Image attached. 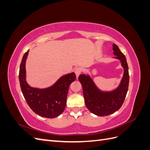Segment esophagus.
Returning a JSON list of instances; mask_svg holds the SVG:
<instances>
[{
    "label": "esophagus",
    "mask_w": 150,
    "mask_h": 150,
    "mask_svg": "<svg viewBox=\"0 0 150 150\" xmlns=\"http://www.w3.org/2000/svg\"><path fill=\"white\" fill-rule=\"evenodd\" d=\"M74 72H75V74H76V75L77 78H78L79 76V75L81 74V68H79V67L76 68L75 70H74Z\"/></svg>",
    "instance_id": "obj_1"
}]
</instances>
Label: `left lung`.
<instances>
[{
    "instance_id": "obj_1",
    "label": "left lung",
    "mask_w": 150,
    "mask_h": 150,
    "mask_svg": "<svg viewBox=\"0 0 150 150\" xmlns=\"http://www.w3.org/2000/svg\"><path fill=\"white\" fill-rule=\"evenodd\" d=\"M113 58L118 59L124 73L117 87L111 91H103L94 82L89 74H81L79 81L82 84L84 102L90 112L99 116L110 115L121 107L126 98L129 85V72L126 59L116 45L113 44Z\"/></svg>"
}]
</instances>
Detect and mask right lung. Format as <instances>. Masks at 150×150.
Listing matches in <instances>:
<instances>
[{
  "label": "right lung",
  "mask_w": 150,
  "mask_h": 150,
  "mask_svg": "<svg viewBox=\"0 0 150 150\" xmlns=\"http://www.w3.org/2000/svg\"><path fill=\"white\" fill-rule=\"evenodd\" d=\"M29 50L22 57L19 69V82L22 93L28 105L35 113L47 118H54L62 114L66 105L70 84L76 79L74 72L62 76L52 86L46 88L31 87L26 81L25 62Z\"/></svg>",
  "instance_id": "obj_1"
}]
</instances>
